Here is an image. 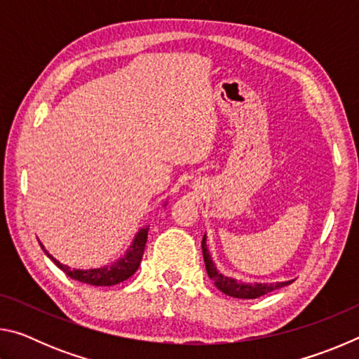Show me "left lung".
Instances as JSON below:
<instances>
[{"label": "left lung", "mask_w": 359, "mask_h": 359, "mask_svg": "<svg viewBox=\"0 0 359 359\" xmlns=\"http://www.w3.org/2000/svg\"><path fill=\"white\" fill-rule=\"evenodd\" d=\"M205 241H208V236L204 234L201 245H203L205 271H208V276L212 278V280H214L215 287L224 294H228L231 297H239V299H257V297H259V296H264L277 288L287 287V285L293 283V280L276 282V283H258V282L244 283L241 280H236V278H233V277L224 276L217 269L214 259H212L210 253L208 250V242Z\"/></svg>", "instance_id": "left-lung-1"}]
</instances>
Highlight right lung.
Wrapping results in <instances>:
<instances>
[{"instance_id":"obj_1","label":"right lung","mask_w":359,"mask_h":359,"mask_svg":"<svg viewBox=\"0 0 359 359\" xmlns=\"http://www.w3.org/2000/svg\"><path fill=\"white\" fill-rule=\"evenodd\" d=\"M147 234H149V226L141 228L137 231V234L135 236V239H133L130 248L125 252L123 257L118 258L117 261H114L111 264H106L101 267H92V269H76V267L74 269H71L69 266L62 264L57 258H53L52 255L46 250L44 245L41 244V247L42 250L46 252L47 257L50 258L68 277L82 283L95 285V287H111V285H117L120 282L126 280V278H130L137 271V267L142 261L145 244H147Z\"/></svg>"}]
</instances>
